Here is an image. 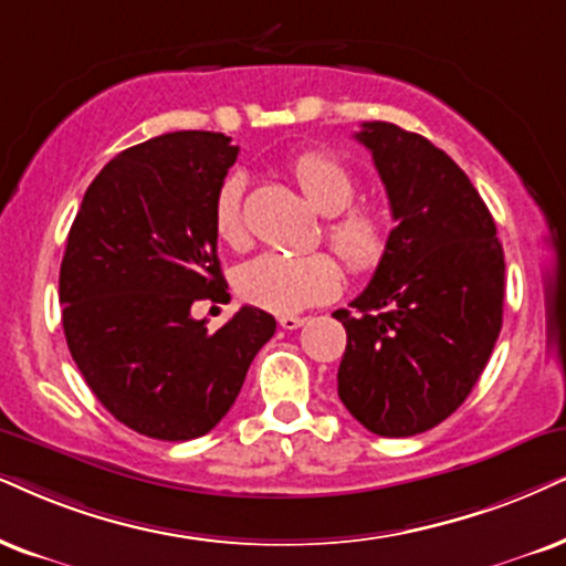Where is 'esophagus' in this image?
Here are the masks:
<instances>
[{
    "label": "esophagus",
    "instance_id": "1",
    "mask_svg": "<svg viewBox=\"0 0 566 566\" xmlns=\"http://www.w3.org/2000/svg\"><path fill=\"white\" fill-rule=\"evenodd\" d=\"M305 321H307V318H303V316H279V326L287 328V332H292V328L303 326Z\"/></svg>",
    "mask_w": 566,
    "mask_h": 566
}]
</instances>
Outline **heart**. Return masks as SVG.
I'll use <instances>...</instances> for the list:
<instances>
[{
    "instance_id": "b5f03b06",
    "label": "heart",
    "mask_w": 566,
    "mask_h": 566,
    "mask_svg": "<svg viewBox=\"0 0 566 566\" xmlns=\"http://www.w3.org/2000/svg\"><path fill=\"white\" fill-rule=\"evenodd\" d=\"M295 180L313 206L326 213V238L353 274H374L391 245L389 217L376 203H355L357 180L345 161L326 151H307L292 164ZM242 177H227L213 200V230L230 248L248 242L242 217ZM342 290V269L334 255L269 253L245 261L238 271V292L245 303L290 316L332 300Z\"/></svg>"
}]
</instances>
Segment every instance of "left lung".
<instances>
[{"label":"left lung","mask_w":566,"mask_h":566,"mask_svg":"<svg viewBox=\"0 0 566 566\" xmlns=\"http://www.w3.org/2000/svg\"><path fill=\"white\" fill-rule=\"evenodd\" d=\"M389 196L391 245L347 328L339 399L386 439L447 420L481 378L502 332L504 250L468 175L423 135L363 123Z\"/></svg>","instance_id":"left-lung-1"}]
</instances>
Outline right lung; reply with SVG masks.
<instances>
[{"mask_svg": "<svg viewBox=\"0 0 566 566\" xmlns=\"http://www.w3.org/2000/svg\"><path fill=\"white\" fill-rule=\"evenodd\" d=\"M180 130L133 146L85 190L60 269L62 326L85 384L119 423L159 441L209 433L230 412L274 316L242 305L217 332L192 318L221 303L213 200L238 146Z\"/></svg>", "mask_w": 566, "mask_h": 566, "instance_id": "obj_1", "label": "right lung"}]
</instances>
